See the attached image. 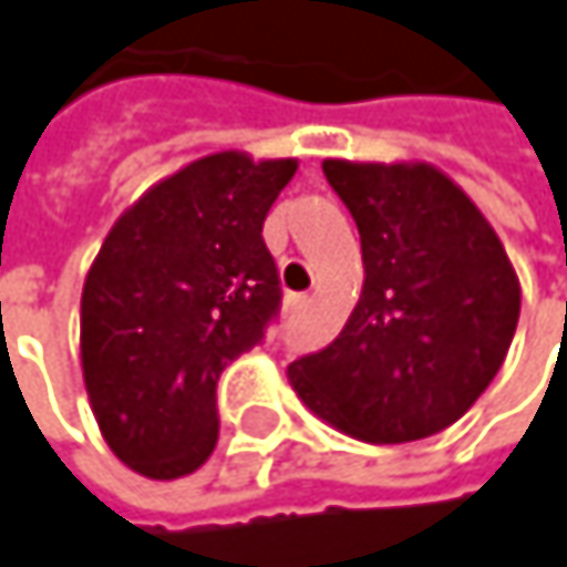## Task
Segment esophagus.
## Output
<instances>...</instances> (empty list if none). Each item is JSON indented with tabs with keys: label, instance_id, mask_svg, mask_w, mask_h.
Returning a JSON list of instances; mask_svg holds the SVG:
<instances>
[{
	"label": "esophagus",
	"instance_id": "esophagus-1",
	"mask_svg": "<svg viewBox=\"0 0 567 567\" xmlns=\"http://www.w3.org/2000/svg\"><path fill=\"white\" fill-rule=\"evenodd\" d=\"M308 301H311L308 295H288V298H285V311L295 318V315H301V311L308 308Z\"/></svg>",
	"mask_w": 567,
	"mask_h": 567
}]
</instances>
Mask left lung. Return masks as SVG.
<instances>
[{
    "instance_id": "1",
    "label": "left lung",
    "mask_w": 567,
    "mask_h": 567,
    "mask_svg": "<svg viewBox=\"0 0 567 567\" xmlns=\"http://www.w3.org/2000/svg\"><path fill=\"white\" fill-rule=\"evenodd\" d=\"M364 256L341 334L288 364L298 396L368 443L456 423L499 374L518 324V279L473 199L426 164L324 161Z\"/></svg>"
}]
</instances>
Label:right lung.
Masks as SVG:
<instances>
[{"mask_svg":"<svg viewBox=\"0 0 567 567\" xmlns=\"http://www.w3.org/2000/svg\"><path fill=\"white\" fill-rule=\"evenodd\" d=\"M295 161L226 151L144 193L81 291V368L121 463L151 480L199 470L219 440L216 384L282 308L262 223Z\"/></svg>","mask_w":567,"mask_h":567,"instance_id":"1","label":"right lung"}]
</instances>
